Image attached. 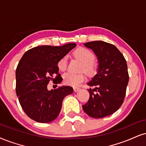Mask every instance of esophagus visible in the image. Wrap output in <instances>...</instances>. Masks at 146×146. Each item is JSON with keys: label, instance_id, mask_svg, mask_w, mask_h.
<instances>
[{"label": "esophagus", "instance_id": "1", "mask_svg": "<svg viewBox=\"0 0 146 146\" xmlns=\"http://www.w3.org/2000/svg\"><path fill=\"white\" fill-rule=\"evenodd\" d=\"M80 88L78 87H74V91H75V92H78V91H80Z\"/></svg>", "mask_w": 146, "mask_h": 146}]
</instances>
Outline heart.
<instances>
[{"label": "heart", "instance_id": "heart-1", "mask_svg": "<svg viewBox=\"0 0 146 146\" xmlns=\"http://www.w3.org/2000/svg\"><path fill=\"white\" fill-rule=\"evenodd\" d=\"M74 55L82 62L81 69L84 70L88 74H93L96 72L97 66L95 64V55L90 50L84 47H78L74 51ZM58 68L61 71H64L67 67V58L64 57L59 60L57 64ZM86 78L84 72L73 73L71 72L65 73L64 74V81L68 85L77 86L80 82H83Z\"/></svg>", "mask_w": 146, "mask_h": 146}]
</instances>
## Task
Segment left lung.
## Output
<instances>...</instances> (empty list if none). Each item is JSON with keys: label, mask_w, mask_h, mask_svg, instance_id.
Returning <instances> with one entry per match:
<instances>
[{"label": "left lung", "mask_w": 146, "mask_h": 146, "mask_svg": "<svg viewBox=\"0 0 146 146\" xmlns=\"http://www.w3.org/2000/svg\"><path fill=\"white\" fill-rule=\"evenodd\" d=\"M84 45L94 52L99 66L98 73L87 83L95 88L88 89L89 100L82 109L92 118H102L112 114L123 103L129 78L127 62L119 50L108 42L97 40Z\"/></svg>", "instance_id": "left-lung-1"}]
</instances>
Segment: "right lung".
I'll return each instance as SVG.
<instances>
[{"instance_id":"1","label":"right lung","mask_w":146,"mask_h":146,"mask_svg":"<svg viewBox=\"0 0 146 146\" xmlns=\"http://www.w3.org/2000/svg\"><path fill=\"white\" fill-rule=\"evenodd\" d=\"M76 46L75 43L42 45L23 54L15 72L16 93L23 110L31 119L41 123L53 121L60 112L65 97L73 93L70 86L48 91L47 84L50 80L54 84L62 82L57 64Z\"/></svg>"}]
</instances>
